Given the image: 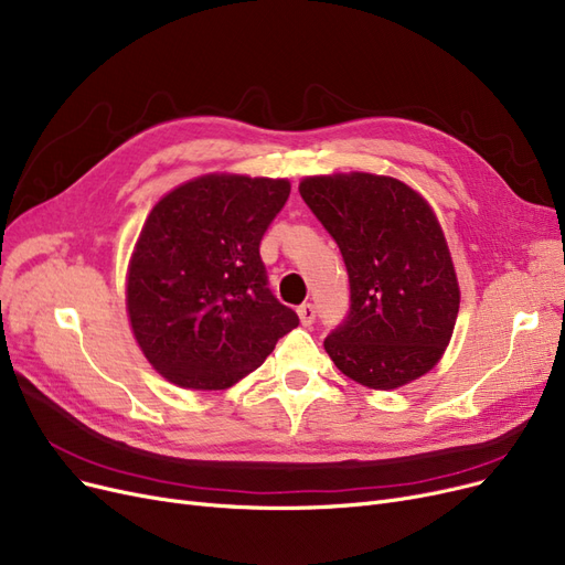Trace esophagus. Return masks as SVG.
<instances>
[{
  "label": "esophagus",
  "instance_id": "1",
  "mask_svg": "<svg viewBox=\"0 0 565 565\" xmlns=\"http://www.w3.org/2000/svg\"><path fill=\"white\" fill-rule=\"evenodd\" d=\"M298 317H300L302 326H311V323H315V319H317V307L311 305V302L300 305V307H298Z\"/></svg>",
  "mask_w": 565,
  "mask_h": 565
}]
</instances>
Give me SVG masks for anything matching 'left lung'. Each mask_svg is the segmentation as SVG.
Segmentation results:
<instances>
[{"label": "left lung", "mask_w": 565, "mask_h": 565, "mask_svg": "<svg viewBox=\"0 0 565 565\" xmlns=\"http://www.w3.org/2000/svg\"><path fill=\"white\" fill-rule=\"evenodd\" d=\"M300 195L349 275V311L323 340L328 356L370 388L422 377L445 353L461 302L433 209L403 181L363 172L309 177Z\"/></svg>", "instance_id": "left-lung-1"}]
</instances>
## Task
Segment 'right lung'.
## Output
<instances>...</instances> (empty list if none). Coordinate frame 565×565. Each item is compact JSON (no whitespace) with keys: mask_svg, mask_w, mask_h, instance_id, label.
I'll return each mask as SVG.
<instances>
[{"mask_svg":"<svg viewBox=\"0 0 565 565\" xmlns=\"http://www.w3.org/2000/svg\"><path fill=\"white\" fill-rule=\"evenodd\" d=\"M288 195L286 179L209 174L153 206L130 263L128 315L164 380L230 388L300 323L269 290L260 258Z\"/></svg>","mask_w":565,"mask_h":565,"instance_id":"obj_1","label":"right lung"}]
</instances>
